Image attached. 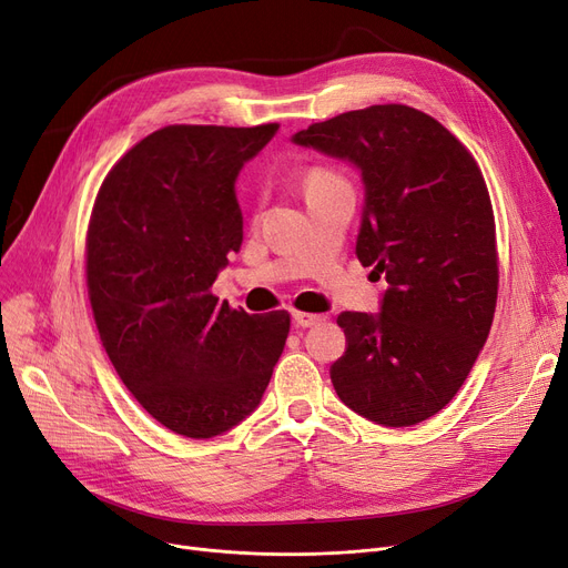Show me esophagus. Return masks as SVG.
<instances>
[{"instance_id":"obj_1","label":"esophagus","mask_w":568,"mask_h":568,"mask_svg":"<svg viewBox=\"0 0 568 568\" xmlns=\"http://www.w3.org/2000/svg\"><path fill=\"white\" fill-rule=\"evenodd\" d=\"M323 321V316L321 313H306V311H295L292 313V323H295L297 327H313V325H318Z\"/></svg>"}]
</instances>
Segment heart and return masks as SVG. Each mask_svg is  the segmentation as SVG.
<instances>
[{
	"label": "heart",
	"instance_id": "1",
	"mask_svg": "<svg viewBox=\"0 0 568 568\" xmlns=\"http://www.w3.org/2000/svg\"><path fill=\"white\" fill-rule=\"evenodd\" d=\"M327 180H339V175L334 173V171H329V168H325V165H313L311 171L306 173V182H304V186L318 184V182H327Z\"/></svg>",
	"mask_w": 568,
	"mask_h": 568
}]
</instances>
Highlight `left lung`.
<instances>
[{
    "label": "left lung",
    "instance_id": "1",
    "mask_svg": "<svg viewBox=\"0 0 568 568\" xmlns=\"http://www.w3.org/2000/svg\"><path fill=\"white\" fill-rule=\"evenodd\" d=\"M348 159L365 182L355 255L388 290L379 316L344 311L346 353L329 376L342 403L382 426H416L468 379L494 323L496 222L468 146L407 104H372L295 138Z\"/></svg>",
    "mask_w": 568,
    "mask_h": 568
}]
</instances>
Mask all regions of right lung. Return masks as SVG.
Wrapping results in <instances>:
<instances>
[{"label": "right lung", "instance_id": "obj_1", "mask_svg": "<svg viewBox=\"0 0 568 568\" xmlns=\"http://www.w3.org/2000/svg\"><path fill=\"white\" fill-rule=\"evenodd\" d=\"M278 123H175L102 180L87 231V287L100 342L125 388L184 437L226 433L255 412L290 313L250 316L213 295L243 243L234 182Z\"/></svg>", "mask_w": 568, "mask_h": 568}]
</instances>
